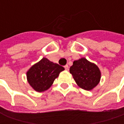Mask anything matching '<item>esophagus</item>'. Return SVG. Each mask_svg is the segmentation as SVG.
I'll use <instances>...</instances> for the list:
<instances>
[{"label": "esophagus", "instance_id": "34e87169", "mask_svg": "<svg viewBox=\"0 0 124 124\" xmlns=\"http://www.w3.org/2000/svg\"><path fill=\"white\" fill-rule=\"evenodd\" d=\"M64 68H65V70H67V71L69 70V67H68V65H66V66H65Z\"/></svg>", "mask_w": 124, "mask_h": 124}]
</instances>
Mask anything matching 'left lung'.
Masks as SVG:
<instances>
[{"mask_svg":"<svg viewBox=\"0 0 124 124\" xmlns=\"http://www.w3.org/2000/svg\"><path fill=\"white\" fill-rule=\"evenodd\" d=\"M70 72L78 86L86 90H91L96 87L101 78L98 67L84 58L73 62Z\"/></svg>","mask_w":124,"mask_h":124,"instance_id":"obj_1","label":"left lung"}]
</instances>
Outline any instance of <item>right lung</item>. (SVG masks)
Returning <instances> with one entry per match:
<instances>
[{"mask_svg":"<svg viewBox=\"0 0 124 124\" xmlns=\"http://www.w3.org/2000/svg\"><path fill=\"white\" fill-rule=\"evenodd\" d=\"M64 70V67L43 58L27 72V80L36 91H45L52 86L54 80Z\"/></svg>","mask_w":124,"mask_h":124,"instance_id":"1","label":"right lung"}]
</instances>
